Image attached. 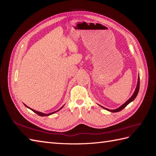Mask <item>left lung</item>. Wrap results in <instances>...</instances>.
Masks as SVG:
<instances>
[{
    "label": "left lung",
    "instance_id": "obj_1",
    "mask_svg": "<svg viewBox=\"0 0 156 156\" xmlns=\"http://www.w3.org/2000/svg\"><path fill=\"white\" fill-rule=\"evenodd\" d=\"M139 87H140V77H139V75L137 84H136V88H135V90L133 94V95H132V96L128 100H127L126 102H125V103H124L123 105H121L120 107L116 108V109H114V110H110V109H108V108H105V107H102V106H101V105H100V106H101L102 108H105V109H106V110H107V111H110V112H119V111H122V109H123V108H124V107H126L127 105L129 104V103H131V101H133L135 100V98L136 97V96H137V94H138V92H139Z\"/></svg>",
    "mask_w": 156,
    "mask_h": 156
}]
</instances>
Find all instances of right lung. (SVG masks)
Returning a JSON list of instances; mask_svg holds the SVG:
<instances>
[{
    "label": "right lung",
    "mask_w": 156,
    "mask_h": 156,
    "mask_svg": "<svg viewBox=\"0 0 156 156\" xmlns=\"http://www.w3.org/2000/svg\"><path fill=\"white\" fill-rule=\"evenodd\" d=\"M25 105V104H24ZM27 108H30V110H32L33 112H34L35 113H36L37 115H38L39 116H49V115H53V114H54V113H55L56 112H57V111H58L60 109H61V108H62V107H63V106L61 107L60 108H59L58 110H57V111H55V112H51V113H49V114H44V113H43V112H38V111H35V110H33L32 108H29V107H27L26 105H25Z\"/></svg>",
    "instance_id": "right-lung-1"
}]
</instances>
